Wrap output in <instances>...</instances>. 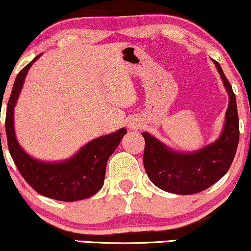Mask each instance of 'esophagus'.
<instances>
[{
    "mask_svg": "<svg viewBox=\"0 0 251 251\" xmlns=\"http://www.w3.org/2000/svg\"><path fill=\"white\" fill-rule=\"evenodd\" d=\"M139 126H140V123L135 122V120H131V122L128 123V128H131V129H135V128H138Z\"/></svg>",
    "mask_w": 251,
    "mask_h": 251,
    "instance_id": "34e87169",
    "label": "esophagus"
}]
</instances>
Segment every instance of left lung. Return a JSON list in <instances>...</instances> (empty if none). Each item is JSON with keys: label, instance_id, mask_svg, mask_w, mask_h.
<instances>
[{"label": "left lung", "instance_id": "obj_1", "mask_svg": "<svg viewBox=\"0 0 251 251\" xmlns=\"http://www.w3.org/2000/svg\"><path fill=\"white\" fill-rule=\"evenodd\" d=\"M214 63L229 97L226 122L217 141L192 153H179L142 132L146 173L153 184L167 192L193 195L204 191L225 176L236 154L240 131L235 94L219 62Z\"/></svg>", "mask_w": 251, "mask_h": 251}]
</instances>
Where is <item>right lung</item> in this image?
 <instances>
[{
	"mask_svg": "<svg viewBox=\"0 0 251 251\" xmlns=\"http://www.w3.org/2000/svg\"><path fill=\"white\" fill-rule=\"evenodd\" d=\"M39 56H36L18 73L12 87L5 116L9 151L21 175L41 196L61 201L89 198L103 186L107 160L127 131L126 128H120L94 139L84 145L74 156L61 162H44L30 156L16 139L14 107L23 88L25 76Z\"/></svg>",
	"mask_w": 251,
	"mask_h": 251,
	"instance_id": "1",
	"label": "right lung"
}]
</instances>
